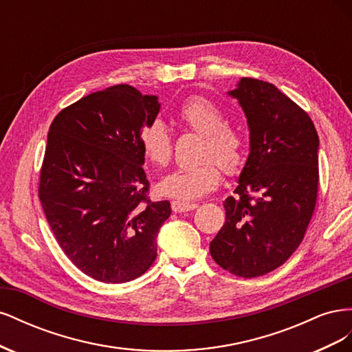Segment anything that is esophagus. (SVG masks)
Returning <instances> with one entry per match:
<instances>
[{
    "label": "esophagus",
    "instance_id": "esophagus-1",
    "mask_svg": "<svg viewBox=\"0 0 352 352\" xmlns=\"http://www.w3.org/2000/svg\"><path fill=\"white\" fill-rule=\"evenodd\" d=\"M197 207H198V204H195V202H182V201H173L172 202V210L175 212H185V211L195 210Z\"/></svg>",
    "mask_w": 352,
    "mask_h": 352
}]
</instances>
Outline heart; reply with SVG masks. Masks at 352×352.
<instances>
[{"mask_svg":"<svg viewBox=\"0 0 352 352\" xmlns=\"http://www.w3.org/2000/svg\"><path fill=\"white\" fill-rule=\"evenodd\" d=\"M179 119L202 135L198 157L201 162L176 170L158 185L160 194L190 201L211 192L221 179V166L232 175L243 163L245 140L239 127L225 122V113L216 102L192 97L182 104ZM140 144L145 157L157 167H167L173 157V142L162 122H153L140 131Z\"/></svg>","mask_w":352,"mask_h":352,"instance_id":"heart-1","label":"heart"}]
</instances>
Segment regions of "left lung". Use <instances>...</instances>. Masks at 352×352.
Returning a JSON list of instances; mask_svg holds the SVG:
<instances>
[{
    "label": "left lung",
    "instance_id": "8db88e82",
    "mask_svg": "<svg viewBox=\"0 0 352 352\" xmlns=\"http://www.w3.org/2000/svg\"><path fill=\"white\" fill-rule=\"evenodd\" d=\"M245 111L251 151L226 221L210 242L221 269L258 278L291 257L304 239L318 192V135L300 105L274 85L242 78L229 92Z\"/></svg>",
    "mask_w": 352,
    "mask_h": 352
}]
</instances>
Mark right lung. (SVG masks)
Returning a JSON list of instances; mask_svg holds the SVG:
<instances>
[{
	"label": "right lung",
	"instance_id": "1",
	"mask_svg": "<svg viewBox=\"0 0 352 352\" xmlns=\"http://www.w3.org/2000/svg\"><path fill=\"white\" fill-rule=\"evenodd\" d=\"M158 111L154 95L116 85L70 104L50 126L41 204L67 258L95 280L129 282L155 261L172 210L148 197L140 131Z\"/></svg>",
	"mask_w": 352,
	"mask_h": 352
}]
</instances>
